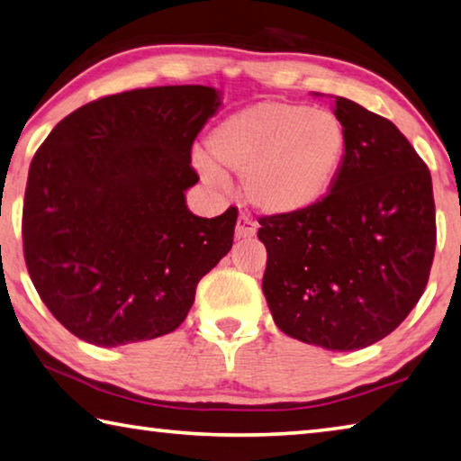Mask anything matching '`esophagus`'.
I'll list each match as a JSON object with an SVG mask.
<instances>
[{
	"mask_svg": "<svg viewBox=\"0 0 461 461\" xmlns=\"http://www.w3.org/2000/svg\"><path fill=\"white\" fill-rule=\"evenodd\" d=\"M256 233V221L252 220V217L241 213L238 217V225H236V238L241 240V238H252Z\"/></svg>",
	"mask_w": 461,
	"mask_h": 461,
	"instance_id": "obj_1",
	"label": "esophagus"
}]
</instances>
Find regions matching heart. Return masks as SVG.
Returning a JSON list of instances; mask_svg holds the SVG:
<instances>
[{"instance_id":"b5f03b06","label":"heart","mask_w":461,"mask_h":461,"mask_svg":"<svg viewBox=\"0 0 461 461\" xmlns=\"http://www.w3.org/2000/svg\"><path fill=\"white\" fill-rule=\"evenodd\" d=\"M347 132L324 106L266 100L233 113L207 139L209 181L241 175L248 202L267 215H296L329 194L340 171Z\"/></svg>"}]
</instances>
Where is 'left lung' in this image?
<instances>
[{
    "label": "left lung",
    "mask_w": 461,
    "mask_h": 461,
    "mask_svg": "<svg viewBox=\"0 0 461 461\" xmlns=\"http://www.w3.org/2000/svg\"><path fill=\"white\" fill-rule=\"evenodd\" d=\"M347 132L340 171L321 202L266 215L262 290L278 329L329 350L391 334L420 303L435 254L431 175L395 124L334 96Z\"/></svg>",
    "instance_id": "8db88e82"
}]
</instances>
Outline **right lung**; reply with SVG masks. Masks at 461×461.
<instances>
[{
  "instance_id": "add662e5",
  "label": "right lung",
  "mask_w": 461,
  "mask_h": 461,
  "mask_svg": "<svg viewBox=\"0 0 461 461\" xmlns=\"http://www.w3.org/2000/svg\"><path fill=\"white\" fill-rule=\"evenodd\" d=\"M215 88L103 96L56 124L32 158L23 258L41 303L74 337L119 347L173 332L199 280L230 252L238 209L197 217L191 147Z\"/></svg>"
}]
</instances>
